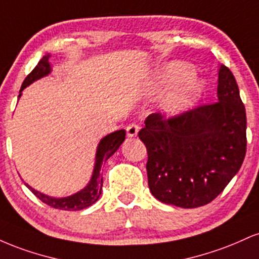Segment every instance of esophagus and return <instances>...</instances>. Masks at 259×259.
Listing matches in <instances>:
<instances>
[{
    "mask_svg": "<svg viewBox=\"0 0 259 259\" xmlns=\"http://www.w3.org/2000/svg\"><path fill=\"white\" fill-rule=\"evenodd\" d=\"M139 133V124L135 123V121H133V123H130L129 125L126 126V135L129 136V138H134V136L138 135Z\"/></svg>",
    "mask_w": 259,
    "mask_h": 259,
    "instance_id": "esophagus-1",
    "label": "esophagus"
}]
</instances>
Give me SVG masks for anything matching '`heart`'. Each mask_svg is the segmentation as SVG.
<instances>
[{"mask_svg": "<svg viewBox=\"0 0 259 259\" xmlns=\"http://www.w3.org/2000/svg\"><path fill=\"white\" fill-rule=\"evenodd\" d=\"M194 75V72L187 65H173L164 74L163 79L165 81H185ZM202 82L198 80H189L183 82L168 94L164 100L165 111L170 114L184 112L190 108L202 92Z\"/></svg>", "mask_w": 259, "mask_h": 259, "instance_id": "heart-1", "label": "heart"}]
</instances>
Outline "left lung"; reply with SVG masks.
<instances>
[{
    "mask_svg": "<svg viewBox=\"0 0 259 259\" xmlns=\"http://www.w3.org/2000/svg\"><path fill=\"white\" fill-rule=\"evenodd\" d=\"M138 135L147 148L148 187L157 200L181 208L212 202L246 154V111L233 73L221 64L217 102L171 117L152 113Z\"/></svg>",
    "mask_w": 259,
    "mask_h": 259,
    "instance_id": "obj_1",
    "label": "left lung"
}]
</instances>
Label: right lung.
I'll list each match as a JSON object with an SVG mask.
<instances>
[{
    "label": "right lung",
    "mask_w": 259,
    "mask_h": 259,
    "mask_svg": "<svg viewBox=\"0 0 259 259\" xmlns=\"http://www.w3.org/2000/svg\"><path fill=\"white\" fill-rule=\"evenodd\" d=\"M50 56H45V57L38 62L36 67L31 70V73L26 76L24 81H23L20 91L22 92L28 85H30L35 80L42 78V76L47 75L51 70L49 63ZM20 96V95H19ZM125 130H118L109 135H107L106 138L101 140L99 148H97L96 153V163H95V169L94 174H92L91 181L84 190L79 191L78 194L69 196V197L64 198H53L49 197V196L41 194V192L36 191L32 187L26 185L29 189L31 190V192L34 194L38 200H41L44 203H46L47 206L56 208V209H62V210H80L84 209V208L91 206L95 202L99 200L101 195V190H102V174H101V167H102L103 163H106V160L112 156L115 151L119 148L121 142L125 139Z\"/></svg>",
    "instance_id": "right-lung-1"
}]
</instances>
